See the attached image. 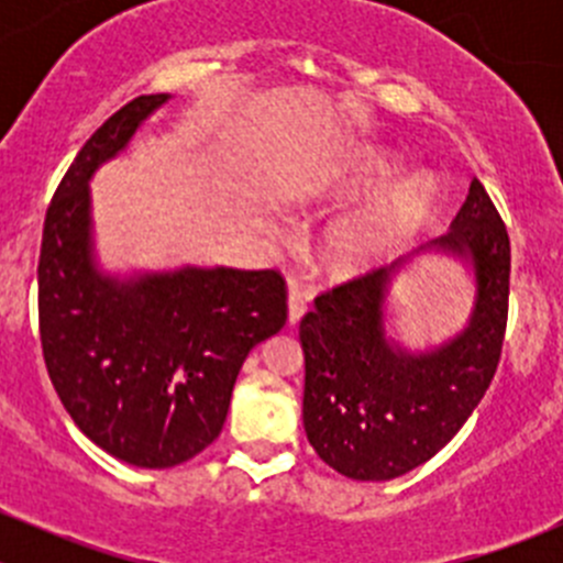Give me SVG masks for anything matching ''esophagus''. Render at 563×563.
Here are the masks:
<instances>
[{
  "instance_id": "obj_1",
  "label": "esophagus",
  "mask_w": 563,
  "mask_h": 563,
  "mask_svg": "<svg viewBox=\"0 0 563 563\" xmlns=\"http://www.w3.org/2000/svg\"><path fill=\"white\" fill-rule=\"evenodd\" d=\"M308 313V297L299 291V286L288 288V323H299Z\"/></svg>"
}]
</instances>
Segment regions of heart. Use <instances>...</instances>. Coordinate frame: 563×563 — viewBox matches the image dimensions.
Listing matches in <instances>:
<instances>
[{
  "label": "heart",
  "mask_w": 563,
  "mask_h": 563,
  "mask_svg": "<svg viewBox=\"0 0 563 563\" xmlns=\"http://www.w3.org/2000/svg\"><path fill=\"white\" fill-rule=\"evenodd\" d=\"M391 176V163L387 157H376L360 174L351 176L345 190L365 192L371 187L384 185ZM433 207V190L424 179H413L397 187L389 198L376 207L356 212L340 220L323 242V255L334 272H356L371 266L373 261L389 253L397 242L406 240L419 220Z\"/></svg>",
  "instance_id": "b5f03b06"
}]
</instances>
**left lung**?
<instances>
[{
	"label": "left lung",
	"instance_id": "8db88e82",
	"mask_svg": "<svg viewBox=\"0 0 563 563\" xmlns=\"http://www.w3.org/2000/svg\"><path fill=\"white\" fill-rule=\"evenodd\" d=\"M435 247L474 264L468 327L430 354L391 345L384 299L395 266L371 269L316 297L299 321L305 351V433L318 457L349 479L384 482L444 450L496 376L509 313V234L479 179Z\"/></svg>",
	"mask_w": 563,
	"mask_h": 563
}]
</instances>
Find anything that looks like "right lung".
Returning <instances> with one entry per match:
<instances>
[{"label":"right lung","instance_id":"right-lung-1","mask_svg":"<svg viewBox=\"0 0 563 563\" xmlns=\"http://www.w3.org/2000/svg\"><path fill=\"white\" fill-rule=\"evenodd\" d=\"M168 95L119 108L62 176L43 223L37 316L48 378L89 441L172 468L220 435L242 362L288 318L277 269H187L119 283L92 264L89 176Z\"/></svg>","mask_w":563,"mask_h":563}]
</instances>
